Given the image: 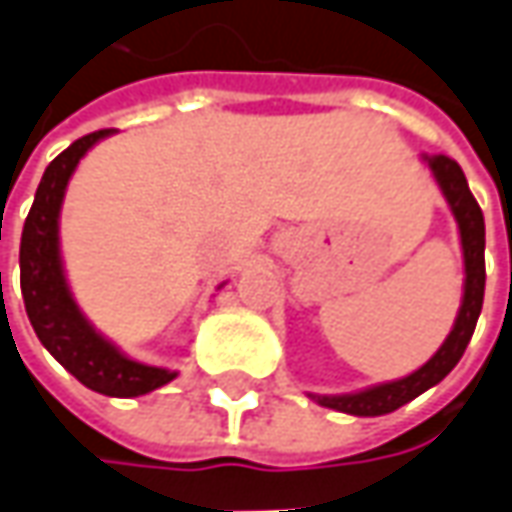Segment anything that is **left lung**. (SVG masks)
<instances>
[{
	"instance_id": "left-lung-1",
	"label": "left lung",
	"mask_w": 512,
	"mask_h": 512,
	"mask_svg": "<svg viewBox=\"0 0 512 512\" xmlns=\"http://www.w3.org/2000/svg\"><path fill=\"white\" fill-rule=\"evenodd\" d=\"M425 164L431 167L436 184L442 189L450 212L459 226V238H462V255H465V294H462V306L456 314V323L445 337V343L439 345V351L422 368H416L408 377L394 379V382H379L371 388H362L354 394H309L317 405L334 408L340 414L351 416H382L397 411L402 405H408L411 399L425 394L436 382L448 377L456 368V362L462 360L467 343L473 337L476 320L482 314V300H485V215L479 209V203L473 198L470 186L462 167L448 158V155H422Z\"/></svg>"
}]
</instances>
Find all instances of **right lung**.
<instances>
[{
	"mask_svg": "<svg viewBox=\"0 0 512 512\" xmlns=\"http://www.w3.org/2000/svg\"><path fill=\"white\" fill-rule=\"evenodd\" d=\"M107 135L113 130H98L73 141L45 169L22 229V297L36 337L81 385L104 397H141L172 382L178 371L130 360L118 345L98 334L73 300L59 249V215L67 184L87 150Z\"/></svg>",
	"mask_w": 512,
	"mask_h": 512,
	"instance_id": "add662e5",
	"label": "right lung"
}]
</instances>
